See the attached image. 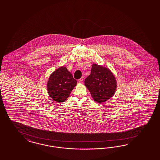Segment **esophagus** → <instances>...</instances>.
Returning <instances> with one entry per match:
<instances>
[{
  "instance_id": "obj_1",
  "label": "esophagus",
  "mask_w": 160,
  "mask_h": 160,
  "mask_svg": "<svg viewBox=\"0 0 160 160\" xmlns=\"http://www.w3.org/2000/svg\"><path fill=\"white\" fill-rule=\"evenodd\" d=\"M83 80H84V77H82L78 80V82H80V83H82L83 82Z\"/></svg>"
}]
</instances>
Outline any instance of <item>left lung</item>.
I'll use <instances>...</instances> for the list:
<instances>
[{"mask_svg": "<svg viewBox=\"0 0 160 160\" xmlns=\"http://www.w3.org/2000/svg\"><path fill=\"white\" fill-rule=\"evenodd\" d=\"M93 100L97 103H102L112 98L116 92L117 82L113 73L108 68L92 64L91 73L84 80Z\"/></svg>", "mask_w": 160, "mask_h": 160, "instance_id": "1", "label": "left lung"}]
</instances>
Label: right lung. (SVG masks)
<instances>
[{"mask_svg": "<svg viewBox=\"0 0 160 160\" xmlns=\"http://www.w3.org/2000/svg\"><path fill=\"white\" fill-rule=\"evenodd\" d=\"M77 83L67 68L64 66L58 68L48 78L47 84L48 95L56 102H64L69 97Z\"/></svg>", "mask_w": 160, "mask_h": 160, "instance_id": "1", "label": "right lung"}]
</instances>
